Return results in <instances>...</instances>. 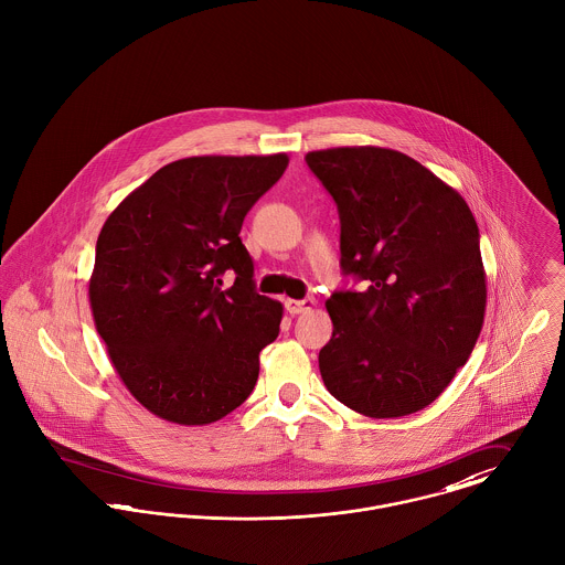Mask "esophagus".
Masks as SVG:
<instances>
[{"instance_id":"1","label":"esophagus","mask_w":565,"mask_h":565,"mask_svg":"<svg viewBox=\"0 0 565 565\" xmlns=\"http://www.w3.org/2000/svg\"><path fill=\"white\" fill-rule=\"evenodd\" d=\"M284 306H286V312L295 316V313L310 312L313 306H316V301H313V299H301V301H297V299H286Z\"/></svg>"}]
</instances>
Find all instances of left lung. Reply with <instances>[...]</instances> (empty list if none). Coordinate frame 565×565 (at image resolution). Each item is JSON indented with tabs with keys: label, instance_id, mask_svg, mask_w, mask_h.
I'll return each instance as SVG.
<instances>
[{
	"label": "left lung",
	"instance_id": "obj_1",
	"mask_svg": "<svg viewBox=\"0 0 565 565\" xmlns=\"http://www.w3.org/2000/svg\"><path fill=\"white\" fill-rule=\"evenodd\" d=\"M340 214V266L369 281L333 292L324 387L371 418L431 405L463 366L486 316V268L463 196L414 158L385 147L306 156Z\"/></svg>",
	"mask_w": 565,
	"mask_h": 565
}]
</instances>
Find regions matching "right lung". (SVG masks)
Here are the masks:
<instances>
[{
  "mask_svg": "<svg viewBox=\"0 0 565 565\" xmlns=\"http://www.w3.org/2000/svg\"><path fill=\"white\" fill-rule=\"evenodd\" d=\"M288 156H194L131 190L104 223L88 299L129 394L153 416L203 427L241 407L284 306L253 290L241 227ZM237 281L222 290V275Z\"/></svg>",
  "mask_w": 565,
  "mask_h": 565,
  "instance_id": "1",
  "label": "right lung"
}]
</instances>
